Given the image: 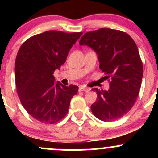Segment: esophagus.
Masks as SVG:
<instances>
[{
  "mask_svg": "<svg viewBox=\"0 0 158 158\" xmlns=\"http://www.w3.org/2000/svg\"><path fill=\"white\" fill-rule=\"evenodd\" d=\"M90 90L89 88H85L84 86H80L79 87V91H85V92H88Z\"/></svg>",
  "mask_w": 158,
  "mask_h": 158,
  "instance_id": "esophagus-1",
  "label": "esophagus"
}]
</instances>
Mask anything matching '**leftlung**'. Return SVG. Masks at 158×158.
<instances>
[{
	"label": "left lung",
	"mask_w": 158,
	"mask_h": 158,
	"mask_svg": "<svg viewBox=\"0 0 158 158\" xmlns=\"http://www.w3.org/2000/svg\"><path fill=\"white\" fill-rule=\"evenodd\" d=\"M79 44L97 52L99 69L110 79L108 90L92 89L97 93L92 113L105 122L121 118L133 107L142 82L143 67L136 43L126 32L101 28L86 32Z\"/></svg>",
	"instance_id": "1"
}]
</instances>
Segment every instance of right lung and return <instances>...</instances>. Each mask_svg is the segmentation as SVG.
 I'll return each mask as SVG.
<instances>
[{
	"label": "right lung",
	"mask_w": 158,
	"mask_h": 158,
	"mask_svg": "<svg viewBox=\"0 0 158 158\" xmlns=\"http://www.w3.org/2000/svg\"><path fill=\"white\" fill-rule=\"evenodd\" d=\"M82 32L50 30L23 43L15 64L17 93L21 104L34 119L53 124L68 114L77 86L55 83L53 72L66 61L70 48Z\"/></svg>",
	"instance_id": "add662e5"
}]
</instances>
